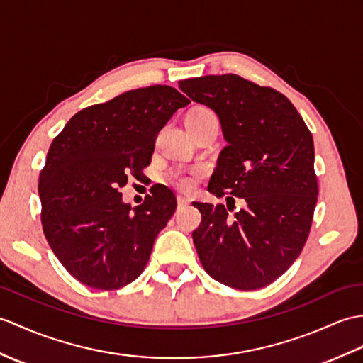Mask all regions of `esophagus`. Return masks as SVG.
<instances>
[{
  "label": "esophagus",
  "instance_id": "34e87169",
  "mask_svg": "<svg viewBox=\"0 0 363 363\" xmlns=\"http://www.w3.org/2000/svg\"><path fill=\"white\" fill-rule=\"evenodd\" d=\"M190 202V198H187V196H178V206L181 207V206H185V204H189Z\"/></svg>",
  "mask_w": 363,
  "mask_h": 363
}]
</instances>
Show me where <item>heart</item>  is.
Wrapping results in <instances>:
<instances>
[{
  "instance_id": "heart-1",
  "label": "heart",
  "mask_w": 363,
  "mask_h": 363,
  "mask_svg": "<svg viewBox=\"0 0 363 363\" xmlns=\"http://www.w3.org/2000/svg\"><path fill=\"white\" fill-rule=\"evenodd\" d=\"M210 116H215L212 109H208L206 106H195V108H191L190 111L187 113V117H185V122H198V121L206 119V117H210ZM179 184L182 185V187H189V185L191 184V181L189 178H181Z\"/></svg>"
}]
</instances>
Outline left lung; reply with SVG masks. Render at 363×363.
I'll return each instance as SVG.
<instances>
[{"mask_svg": "<svg viewBox=\"0 0 363 363\" xmlns=\"http://www.w3.org/2000/svg\"><path fill=\"white\" fill-rule=\"evenodd\" d=\"M191 100L220 117L227 147L208 182L224 204L193 202L201 224L193 242L206 272L225 286L254 291L298 258L318 195L314 140L291 100L237 74L179 82ZM243 208L233 213L234 199Z\"/></svg>", "mask_w": 363, "mask_h": 363, "instance_id": "obj_1", "label": "left lung"}]
</instances>
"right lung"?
Masks as SVG:
<instances>
[{
  "label": "right lung",
  "instance_id": "1",
  "mask_svg": "<svg viewBox=\"0 0 363 363\" xmlns=\"http://www.w3.org/2000/svg\"><path fill=\"white\" fill-rule=\"evenodd\" d=\"M189 104L167 85L126 91L80 109L50 143L38 179L41 224L55 257L80 283L113 291L143 272L176 196L156 184L131 208L119 189L131 176H145L159 131Z\"/></svg>",
  "mask_w": 363,
  "mask_h": 363
}]
</instances>
